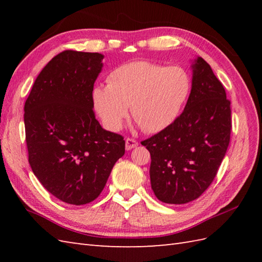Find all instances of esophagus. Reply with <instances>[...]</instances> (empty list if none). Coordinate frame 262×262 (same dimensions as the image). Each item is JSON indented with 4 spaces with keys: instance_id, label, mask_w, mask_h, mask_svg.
<instances>
[{
    "instance_id": "1",
    "label": "esophagus",
    "mask_w": 262,
    "mask_h": 262,
    "mask_svg": "<svg viewBox=\"0 0 262 262\" xmlns=\"http://www.w3.org/2000/svg\"><path fill=\"white\" fill-rule=\"evenodd\" d=\"M137 145H138L137 141L133 140V138H126V149L127 151H129V149L136 147Z\"/></svg>"
}]
</instances>
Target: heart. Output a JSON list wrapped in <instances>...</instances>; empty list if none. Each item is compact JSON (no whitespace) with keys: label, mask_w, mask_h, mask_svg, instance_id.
<instances>
[{"label":"heart","mask_w":262,"mask_h":262,"mask_svg":"<svg viewBox=\"0 0 262 262\" xmlns=\"http://www.w3.org/2000/svg\"><path fill=\"white\" fill-rule=\"evenodd\" d=\"M107 86H96L93 105L108 129L117 132L130 107L132 116L146 133H160L179 117L191 90V79L180 66L137 60L115 69Z\"/></svg>","instance_id":"obj_1"}]
</instances>
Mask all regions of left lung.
<instances>
[{
    "label": "left lung",
    "instance_id": "8db88e82",
    "mask_svg": "<svg viewBox=\"0 0 262 262\" xmlns=\"http://www.w3.org/2000/svg\"><path fill=\"white\" fill-rule=\"evenodd\" d=\"M182 114L166 129L142 142L151 154L154 194L165 204L197 199L219 171L230 144L231 101L209 64L197 57Z\"/></svg>",
    "mask_w": 262,
    "mask_h": 262
}]
</instances>
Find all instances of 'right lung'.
Listing matches in <instances>:
<instances>
[{
	"mask_svg": "<svg viewBox=\"0 0 262 262\" xmlns=\"http://www.w3.org/2000/svg\"><path fill=\"white\" fill-rule=\"evenodd\" d=\"M103 55L65 51L39 73L25 103L29 164L43 188L71 205L93 202L125 154L119 134L93 111V85Z\"/></svg>",
	"mask_w": 262,
	"mask_h": 262,
	"instance_id": "right-lung-1",
	"label": "right lung"
}]
</instances>
